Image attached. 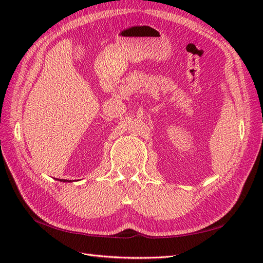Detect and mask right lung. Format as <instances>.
Instances as JSON below:
<instances>
[{
    "label": "right lung",
    "mask_w": 263,
    "mask_h": 263,
    "mask_svg": "<svg viewBox=\"0 0 263 263\" xmlns=\"http://www.w3.org/2000/svg\"><path fill=\"white\" fill-rule=\"evenodd\" d=\"M60 181H61V182H70L71 180H70V181H68V180H60Z\"/></svg>",
    "instance_id": "1"
}]
</instances>
